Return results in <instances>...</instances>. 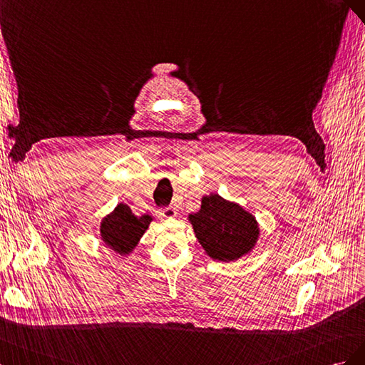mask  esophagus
<instances>
[{"label":"esophagus","instance_id":"esophagus-1","mask_svg":"<svg viewBox=\"0 0 365 365\" xmlns=\"http://www.w3.org/2000/svg\"><path fill=\"white\" fill-rule=\"evenodd\" d=\"M159 214H160V215H163V217H168V218H171V217H174L177 212H175L174 207L168 206V207H162V210H159Z\"/></svg>","mask_w":365,"mask_h":365}]
</instances>
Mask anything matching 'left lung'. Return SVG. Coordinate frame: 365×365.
<instances>
[{
	"label": "left lung",
	"mask_w": 365,
	"mask_h": 365,
	"mask_svg": "<svg viewBox=\"0 0 365 365\" xmlns=\"http://www.w3.org/2000/svg\"><path fill=\"white\" fill-rule=\"evenodd\" d=\"M197 240L218 262H234L254 247L258 237L255 218L242 206L211 194L202 199L199 212L190 215Z\"/></svg>",
	"instance_id": "1"
}]
</instances>
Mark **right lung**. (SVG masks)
Segmentation results:
<instances>
[{
    "instance_id": "right-lung-1",
    "label": "right lung",
    "mask_w": 365,
    "mask_h": 365,
    "mask_svg": "<svg viewBox=\"0 0 365 365\" xmlns=\"http://www.w3.org/2000/svg\"><path fill=\"white\" fill-rule=\"evenodd\" d=\"M150 215L136 217L127 205H118L101 225L102 240L119 254H128L148 229Z\"/></svg>"
}]
</instances>
